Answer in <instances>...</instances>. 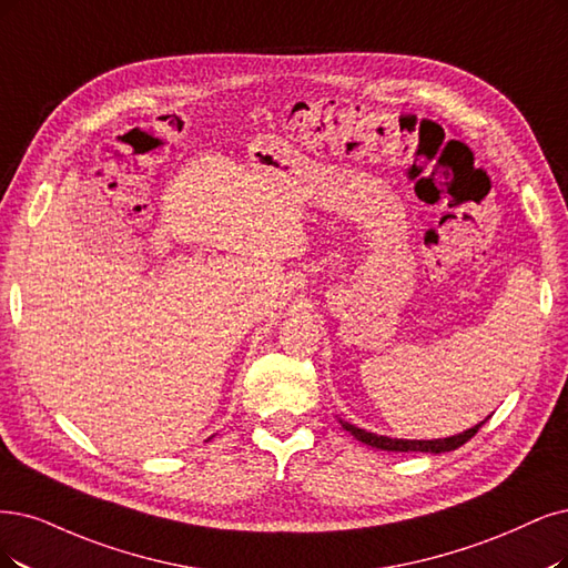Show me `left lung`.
<instances>
[{
  "label": "left lung",
  "instance_id": "left-lung-1",
  "mask_svg": "<svg viewBox=\"0 0 568 568\" xmlns=\"http://www.w3.org/2000/svg\"><path fill=\"white\" fill-rule=\"evenodd\" d=\"M487 422V418H485ZM485 422L458 433V435H452V437H437V439H397V437H386V435H376V433H367L358 426H353L348 422H342L339 424L344 430H348L355 439H361L363 445L367 447H374V449H384V452H428V454H443V452H454L458 449L460 445H466L468 439L485 426Z\"/></svg>",
  "mask_w": 568,
  "mask_h": 568
}]
</instances>
